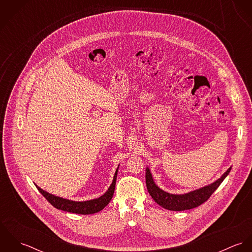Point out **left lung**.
Masks as SVG:
<instances>
[{
  "instance_id": "left-lung-1",
  "label": "left lung",
  "mask_w": 252,
  "mask_h": 252,
  "mask_svg": "<svg viewBox=\"0 0 252 252\" xmlns=\"http://www.w3.org/2000/svg\"><path fill=\"white\" fill-rule=\"evenodd\" d=\"M231 171V167L222 175L220 179L215 181L214 183L207 185L205 187H202L200 189L191 191L186 194L182 195H175L170 194L168 192L163 191L160 189L152 179V175L148 168H146V174H145V182L146 187L148 190V193L152 197V199L162 208L169 210V211H175V212H181L186 210H191L194 208L199 207L212 196V194L218 188V186L221 184V182L228 176V174Z\"/></svg>"
}]
</instances>
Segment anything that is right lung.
Listing matches in <instances>:
<instances>
[{
  "mask_svg": "<svg viewBox=\"0 0 252 252\" xmlns=\"http://www.w3.org/2000/svg\"><path fill=\"white\" fill-rule=\"evenodd\" d=\"M117 172H118V168L114 174L112 183L110 184L108 191L101 196L98 199H94V200H90V201H85V202H74L71 200H67V199H63L57 196H54L52 194H49L48 192L42 190L41 188H39L37 185H36L37 190L42 194V196L56 209L61 210V211H65V212H69L72 214H78V215H92L95 213H98L100 211H102L106 206H108V203L110 202L113 193H114V189H115V182H116V177H117Z\"/></svg>",
  "mask_w": 252,
  "mask_h": 252,
  "instance_id": "obj_1",
  "label": "right lung"
}]
</instances>
